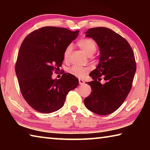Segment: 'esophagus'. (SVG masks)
Returning a JSON list of instances; mask_svg holds the SVG:
<instances>
[{
  "instance_id": "obj_1",
  "label": "esophagus",
  "mask_w": 150,
  "mask_h": 150,
  "mask_svg": "<svg viewBox=\"0 0 150 150\" xmlns=\"http://www.w3.org/2000/svg\"><path fill=\"white\" fill-rule=\"evenodd\" d=\"M79 83L80 85H83L85 83V81L83 79H79Z\"/></svg>"
}]
</instances>
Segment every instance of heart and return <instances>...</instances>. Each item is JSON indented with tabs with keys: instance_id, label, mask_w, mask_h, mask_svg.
I'll use <instances>...</instances> for the list:
<instances>
[{
	"instance_id": "heart-1",
	"label": "heart",
	"mask_w": 150,
	"mask_h": 150,
	"mask_svg": "<svg viewBox=\"0 0 150 150\" xmlns=\"http://www.w3.org/2000/svg\"><path fill=\"white\" fill-rule=\"evenodd\" d=\"M77 45L79 46L81 49L83 50L85 54L87 56H92L93 54L96 52L97 50V44H96L95 40L91 38H83L81 39L77 42ZM72 51V45H69L66 47L64 52V57L65 59H67L71 54ZM69 72L73 75L78 77H82L85 75L88 72V69L85 67H81L79 65H73L71 67L69 68Z\"/></svg>"
}]
</instances>
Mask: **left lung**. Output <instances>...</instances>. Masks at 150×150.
I'll use <instances>...</instances> for the list:
<instances>
[{
	"label": "left lung",
	"instance_id": "8db88e82",
	"mask_svg": "<svg viewBox=\"0 0 150 150\" xmlns=\"http://www.w3.org/2000/svg\"><path fill=\"white\" fill-rule=\"evenodd\" d=\"M100 49L99 63L87 83L92 92L84 99L86 107L100 115L111 114L122 105L131 90L136 71L135 57L127 40L111 29L93 28L85 32ZM101 78L106 82L101 84Z\"/></svg>",
	"mask_w": 150,
	"mask_h": 150
}]
</instances>
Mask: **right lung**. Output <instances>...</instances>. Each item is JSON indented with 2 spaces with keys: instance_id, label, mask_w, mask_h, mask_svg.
<instances>
[{
  "instance_id": "add662e5",
  "label": "right lung",
  "mask_w": 150,
  "mask_h": 150,
  "mask_svg": "<svg viewBox=\"0 0 150 150\" xmlns=\"http://www.w3.org/2000/svg\"><path fill=\"white\" fill-rule=\"evenodd\" d=\"M79 31L46 26L35 30L20 45L15 71L22 96L34 110L48 114L64 105L66 96L79 85L71 73L52 79L64 59V52L77 37Z\"/></svg>"
}]
</instances>
